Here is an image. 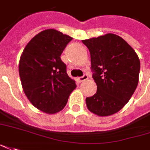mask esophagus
<instances>
[{"mask_svg": "<svg viewBox=\"0 0 150 150\" xmlns=\"http://www.w3.org/2000/svg\"><path fill=\"white\" fill-rule=\"evenodd\" d=\"M87 79H88V76H87L86 74H84L82 77H77V81H79V82H82V81H86V80H87Z\"/></svg>", "mask_w": 150, "mask_h": 150, "instance_id": "obj_1", "label": "esophagus"}]
</instances>
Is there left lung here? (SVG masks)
<instances>
[{"mask_svg":"<svg viewBox=\"0 0 150 150\" xmlns=\"http://www.w3.org/2000/svg\"><path fill=\"white\" fill-rule=\"evenodd\" d=\"M91 54L96 93L86 97L87 108L98 116H109L124 107L135 92L140 73L139 57L122 38L112 33L82 40Z\"/></svg>","mask_w":150,"mask_h":150,"instance_id":"8db88e82","label":"left lung"}]
</instances>
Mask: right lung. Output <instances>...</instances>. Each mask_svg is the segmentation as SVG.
I'll return each mask as SVG.
<instances>
[{
    "label": "right lung",
    "instance_id": "1",
    "mask_svg": "<svg viewBox=\"0 0 150 150\" xmlns=\"http://www.w3.org/2000/svg\"><path fill=\"white\" fill-rule=\"evenodd\" d=\"M72 39L55 29L44 30L27 44L22 53L18 73L23 90L31 104L42 112L53 114L61 111L77 87L60 59Z\"/></svg>",
    "mask_w": 150,
    "mask_h": 150
}]
</instances>
